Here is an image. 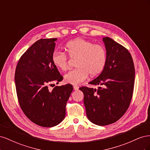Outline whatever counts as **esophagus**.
<instances>
[{"label": "esophagus", "mask_w": 150, "mask_h": 150, "mask_svg": "<svg viewBox=\"0 0 150 150\" xmlns=\"http://www.w3.org/2000/svg\"><path fill=\"white\" fill-rule=\"evenodd\" d=\"M73 88H74V89L76 90V91L79 89V86H76V85H75V86H73Z\"/></svg>", "instance_id": "esophagus-1"}]
</instances>
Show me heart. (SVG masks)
I'll use <instances>...</instances> for the list:
<instances>
[{"label":"heart","instance_id":"heart-1","mask_svg":"<svg viewBox=\"0 0 150 150\" xmlns=\"http://www.w3.org/2000/svg\"><path fill=\"white\" fill-rule=\"evenodd\" d=\"M66 50L71 59L78 58L76 69L67 72L64 76L66 83L78 84L84 81L88 74L95 76L103 71L106 64V50L101 44H94L90 40L78 38L67 43ZM52 61L57 69L65 71L68 67L66 54L60 51L52 54Z\"/></svg>","mask_w":150,"mask_h":150}]
</instances>
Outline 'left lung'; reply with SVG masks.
Masks as SVG:
<instances>
[{
	"instance_id": "8db88e82",
	"label": "left lung",
	"mask_w": 150,
	"mask_h": 150,
	"mask_svg": "<svg viewBox=\"0 0 150 150\" xmlns=\"http://www.w3.org/2000/svg\"><path fill=\"white\" fill-rule=\"evenodd\" d=\"M107 52L105 67L89 83L101 86L98 89L81 87L88 118L93 123L105 126L124 115L132 99L135 70L128 50L114 40L103 38Z\"/></svg>"
}]
</instances>
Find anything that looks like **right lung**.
<instances>
[{
	"label": "right lung",
	"instance_id": "obj_1",
	"mask_svg": "<svg viewBox=\"0 0 150 150\" xmlns=\"http://www.w3.org/2000/svg\"><path fill=\"white\" fill-rule=\"evenodd\" d=\"M57 38L38 40L23 54L15 72L16 92L25 116L42 127L56 126L64 120L73 87L70 84L48 88L63 79L52 61Z\"/></svg>",
	"mask_w": 150,
	"mask_h": 150
}]
</instances>
